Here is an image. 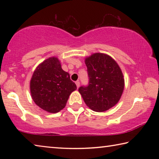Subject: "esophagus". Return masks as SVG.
<instances>
[{
	"instance_id": "obj_1",
	"label": "esophagus",
	"mask_w": 159,
	"mask_h": 159,
	"mask_svg": "<svg viewBox=\"0 0 159 159\" xmlns=\"http://www.w3.org/2000/svg\"><path fill=\"white\" fill-rule=\"evenodd\" d=\"M76 85L77 88H79V86H80V82L79 81H76Z\"/></svg>"
}]
</instances>
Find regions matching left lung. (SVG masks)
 I'll list each match as a JSON object with an SVG mask.
<instances>
[{
    "mask_svg": "<svg viewBox=\"0 0 159 159\" xmlns=\"http://www.w3.org/2000/svg\"><path fill=\"white\" fill-rule=\"evenodd\" d=\"M89 84L79 92L85 103L96 112H104L116 104L124 90L125 80L116 61L107 54L96 52L85 57Z\"/></svg>",
    "mask_w": 159,
    "mask_h": 159,
    "instance_id": "8db88e82",
    "label": "left lung"
}]
</instances>
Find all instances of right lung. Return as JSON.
Segmentation results:
<instances>
[{"instance_id": "right-lung-1", "label": "right lung", "mask_w": 159, "mask_h": 159, "mask_svg": "<svg viewBox=\"0 0 159 159\" xmlns=\"http://www.w3.org/2000/svg\"><path fill=\"white\" fill-rule=\"evenodd\" d=\"M76 90L68 72L61 69L56 57L46 59L38 65L30 80L31 98L44 111L55 114L65 107L69 95Z\"/></svg>"}]
</instances>
